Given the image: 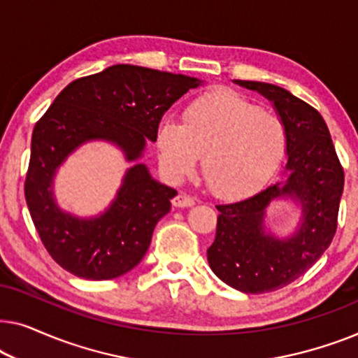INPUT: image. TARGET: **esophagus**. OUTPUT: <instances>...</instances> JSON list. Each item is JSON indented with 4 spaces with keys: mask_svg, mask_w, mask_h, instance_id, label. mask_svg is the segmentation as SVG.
Wrapping results in <instances>:
<instances>
[{
    "mask_svg": "<svg viewBox=\"0 0 358 358\" xmlns=\"http://www.w3.org/2000/svg\"><path fill=\"white\" fill-rule=\"evenodd\" d=\"M173 205L174 207H192V205H195V197H192V195L189 194L180 192L173 199Z\"/></svg>",
    "mask_w": 358,
    "mask_h": 358,
    "instance_id": "34e87169",
    "label": "esophagus"
}]
</instances>
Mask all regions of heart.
<instances>
[{
  "mask_svg": "<svg viewBox=\"0 0 358 358\" xmlns=\"http://www.w3.org/2000/svg\"><path fill=\"white\" fill-rule=\"evenodd\" d=\"M280 117L229 90L199 96L184 110V125L164 120L158 155L164 173L180 179L203 155L202 173L222 197H241L275 174L287 151Z\"/></svg>",
  "mask_w": 358,
  "mask_h": 358,
  "instance_id": "obj_1",
  "label": "heart"
}]
</instances>
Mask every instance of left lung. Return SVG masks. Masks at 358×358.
Here are the masks:
<instances>
[{
    "label": "left lung",
    "instance_id": "8db88e82",
    "mask_svg": "<svg viewBox=\"0 0 358 358\" xmlns=\"http://www.w3.org/2000/svg\"><path fill=\"white\" fill-rule=\"evenodd\" d=\"M273 102L287 129V171L280 182L246 200L217 205V236L207 249L212 271L244 293L280 290L303 275L329 248L337 229L344 169L324 119L315 107L275 85L234 80ZM292 196L302 205L303 222L288 240L263 229L272 199Z\"/></svg>",
    "mask_w": 358,
    "mask_h": 358
}]
</instances>
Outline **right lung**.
Segmentation results:
<instances>
[{
	"label": "right lung",
	"instance_id": "1",
	"mask_svg": "<svg viewBox=\"0 0 358 358\" xmlns=\"http://www.w3.org/2000/svg\"><path fill=\"white\" fill-rule=\"evenodd\" d=\"M199 80L135 65H114L70 83L32 131L24 195L47 252L58 266L87 280L124 275L148 251L156 223L178 190L151 179L145 164L127 171L106 213L80 220L63 213L52 194L55 171L90 140L119 145L129 161L158 138L164 112Z\"/></svg>",
	"mask_w": 358,
	"mask_h": 358
}]
</instances>
